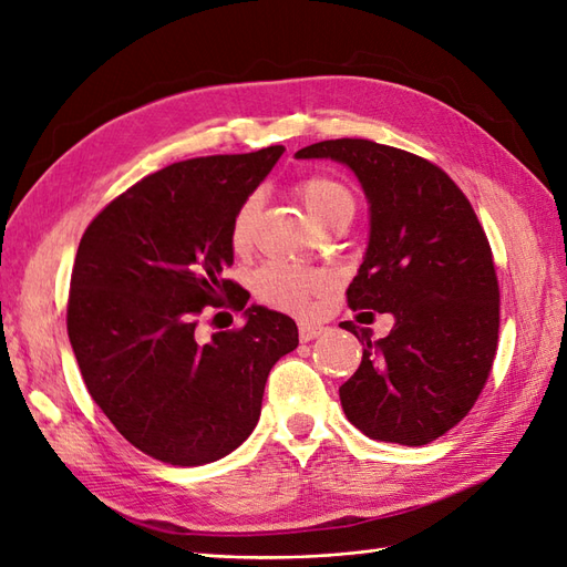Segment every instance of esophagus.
I'll return each mask as SVG.
<instances>
[{
	"label": "esophagus",
	"mask_w": 567,
	"mask_h": 567,
	"mask_svg": "<svg viewBox=\"0 0 567 567\" xmlns=\"http://www.w3.org/2000/svg\"><path fill=\"white\" fill-rule=\"evenodd\" d=\"M323 333V326H316V323H299V340L301 343H309V340L319 338Z\"/></svg>",
	"instance_id": "esophagus-1"
}]
</instances>
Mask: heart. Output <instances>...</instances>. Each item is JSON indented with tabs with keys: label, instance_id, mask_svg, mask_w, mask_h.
I'll use <instances>...</instances> for the list:
<instances>
[{
	"label": "heart",
	"instance_id": "heart-1",
	"mask_svg": "<svg viewBox=\"0 0 567 567\" xmlns=\"http://www.w3.org/2000/svg\"><path fill=\"white\" fill-rule=\"evenodd\" d=\"M297 195L305 203L307 213L316 219L319 227L328 224L336 217H352L354 213V197L343 181L311 174L297 181L295 186ZM258 195L251 193L244 197L241 205L229 224V244L236 254L246 251L254 239V224L258 217ZM323 289V278L311 270L289 268V266H262L254 275V292L266 305L292 311V313H307L311 309V299Z\"/></svg>",
	"mask_w": 567,
	"mask_h": 567
}]
</instances>
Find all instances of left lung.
<instances>
[{
  "mask_svg": "<svg viewBox=\"0 0 567 567\" xmlns=\"http://www.w3.org/2000/svg\"><path fill=\"white\" fill-rule=\"evenodd\" d=\"M297 159H333L370 200V246L348 287L352 311L393 316L386 338L362 334V362L340 403L367 437L420 446L468 415L491 377L499 287L468 197L423 156L372 140H326ZM374 316V313H370Z\"/></svg>",
  "mask_w": 567,
  "mask_h": 567,
  "instance_id": "left-lung-1",
  "label": "left lung"
}]
</instances>
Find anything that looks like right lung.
Segmentation results:
<instances>
[{
    "label": "right lung",
    "mask_w": 567,
    "mask_h": 567,
    "mask_svg": "<svg viewBox=\"0 0 567 567\" xmlns=\"http://www.w3.org/2000/svg\"><path fill=\"white\" fill-rule=\"evenodd\" d=\"M282 144L215 154L142 178L91 219L76 248L68 333L91 399L123 437L171 466H203L254 432L266 381L299 346L297 323L266 307L197 338L205 307H246L229 224Z\"/></svg>",
    "instance_id": "right-lung-1"
}]
</instances>
